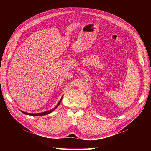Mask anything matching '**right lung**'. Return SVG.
<instances>
[{
  "label": "right lung",
  "mask_w": 151,
  "mask_h": 151,
  "mask_svg": "<svg viewBox=\"0 0 151 151\" xmlns=\"http://www.w3.org/2000/svg\"><path fill=\"white\" fill-rule=\"evenodd\" d=\"M62 98L60 99V101H59V103L58 104V105L55 106L53 109H50V110H49V111H45V112H43V113H35V114H32V113H26V112H24V111H21V112L22 113H23L24 114H26V115H30V116H45V115H47V114H49L50 113H52L53 111L54 110V109H56L58 106H59V105H60V102H61V101H62Z\"/></svg>",
  "instance_id": "obj_1"
}]
</instances>
